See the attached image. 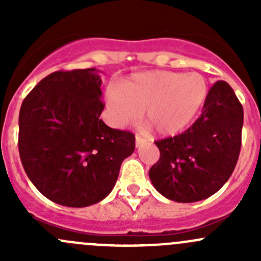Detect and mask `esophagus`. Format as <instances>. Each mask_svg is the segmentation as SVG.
<instances>
[{
	"mask_svg": "<svg viewBox=\"0 0 261 261\" xmlns=\"http://www.w3.org/2000/svg\"><path fill=\"white\" fill-rule=\"evenodd\" d=\"M145 143H146L145 139H143V138H141V136L136 135V138H135V145H136V147H140L141 145H143V144H145Z\"/></svg>",
	"mask_w": 261,
	"mask_h": 261,
	"instance_id": "34e87169",
	"label": "esophagus"
}]
</instances>
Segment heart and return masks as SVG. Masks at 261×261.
<instances>
[{
	"mask_svg": "<svg viewBox=\"0 0 261 261\" xmlns=\"http://www.w3.org/2000/svg\"><path fill=\"white\" fill-rule=\"evenodd\" d=\"M208 93V82L199 73L147 70L107 89L106 105L117 127L135 122L143 112L159 135L173 136L196 120Z\"/></svg>",
	"mask_w": 261,
	"mask_h": 261,
	"instance_id": "obj_1",
	"label": "heart"
}]
</instances>
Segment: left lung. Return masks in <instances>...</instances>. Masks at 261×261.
<instances>
[{
  "mask_svg": "<svg viewBox=\"0 0 261 261\" xmlns=\"http://www.w3.org/2000/svg\"><path fill=\"white\" fill-rule=\"evenodd\" d=\"M244 110L230 84L216 82L203 112L174 138L155 141L160 151L149 170L154 188L180 203L206 199L232 174L241 149Z\"/></svg>",
  "mask_w": 261,
  "mask_h": 261,
  "instance_id": "1",
  "label": "left lung"
}]
</instances>
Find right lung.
Segmentation results:
<instances>
[{
  "instance_id": "right-lung-1",
  "label": "right lung",
  "mask_w": 261,
  "mask_h": 261,
  "mask_svg": "<svg viewBox=\"0 0 261 261\" xmlns=\"http://www.w3.org/2000/svg\"><path fill=\"white\" fill-rule=\"evenodd\" d=\"M102 80L96 68L54 72L23 99L18 116L21 163L39 192L67 207L98 203L114 189L135 136L99 118Z\"/></svg>"
}]
</instances>
